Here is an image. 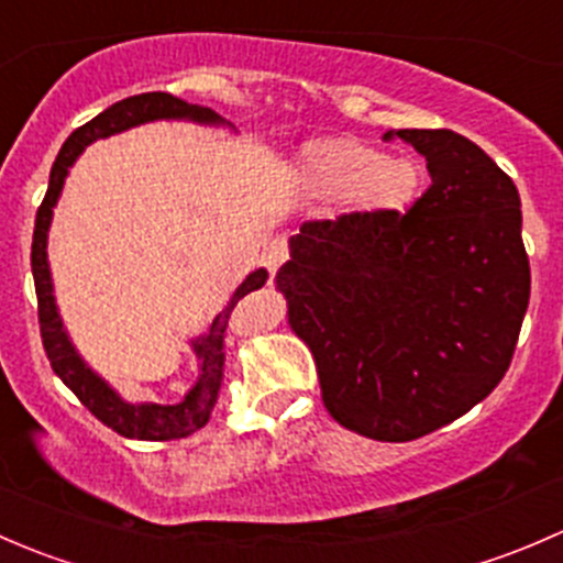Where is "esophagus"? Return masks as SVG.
<instances>
[{
  "mask_svg": "<svg viewBox=\"0 0 563 563\" xmlns=\"http://www.w3.org/2000/svg\"><path fill=\"white\" fill-rule=\"evenodd\" d=\"M286 261H288V245L283 236H277V240H272L269 247L264 250V264L269 266V272H277Z\"/></svg>",
  "mask_w": 563,
  "mask_h": 563,
  "instance_id": "34e87169",
  "label": "esophagus"
}]
</instances>
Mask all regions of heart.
Returning <instances> with one entry per match:
<instances>
[{"mask_svg":"<svg viewBox=\"0 0 563 563\" xmlns=\"http://www.w3.org/2000/svg\"><path fill=\"white\" fill-rule=\"evenodd\" d=\"M299 185L316 198H340L360 212H400L419 196V168L408 157H384L349 135L302 144L294 161Z\"/></svg>","mask_w":563,"mask_h":563,"instance_id":"1","label":"heart"}]
</instances>
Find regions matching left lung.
<instances>
[{"label":"left lung","instance_id":"1","mask_svg":"<svg viewBox=\"0 0 563 563\" xmlns=\"http://www.w3.org/2000/svg\"><path fill=\"white\" fill-rule=\"evenodd\" d=\"M428 161L406 214L305 223L277 272L323 406L376 441H413L507 373L531 294L515 181L452 130H391Z\"/></svg>","mask_w":563,"mask_h":563}]
</instances>
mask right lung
<instances>
[{
    "instance_id": "add662e5",
    "label": "right lung",
    "mask_w": 563,
    "mask_h": 563,
    "mask_svg": "<svg viewBox=\"0 0 563 563\" xmlns=\"http://www.w3.org/2000/svg\"><path fill=\"white\" fill-rule=\"evenodd\" d=\"M161 119H185V122L207 124V128H229L234 124L225 122L220 113H214L207 106H192L185 100L174 98L168 92H146L124 98L119 103L108 106L103 113L87 122L84 128L73 130L70 139L56 155L54 168H51L48 190H45L43 203L37 209L35 220V236H32V275H35V291H37V316H40V334H43L45 354H48L51 367L56 376L76 391L78 400L108 424L117 430L124 439L139 441H172L185 439V435L196 433L198 428L209 422L214 402H218L220 384H223V367H225V329H229L231 310L236 308L242 297L255 288H261L269 277L266 269H255L242 280V286L231 294L225 308L214 316L207 332L190 340L192 354L198 360V378L190 389L185 391L179 402L174 406H163V402H130L119 395L111 384L106 382L100 373H95L87 365L78 349L73 345L70 334H67L65 321H62L59 308H56L54 297V280H51L48 266V229L54 220V207L62 196L67 174H70L73 163L81 157V152L89 144L100 139H111V135L124 133L130 128H139L146 122H161Z\"/></svg>"
}]
</instances>
